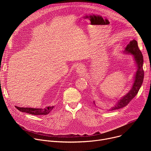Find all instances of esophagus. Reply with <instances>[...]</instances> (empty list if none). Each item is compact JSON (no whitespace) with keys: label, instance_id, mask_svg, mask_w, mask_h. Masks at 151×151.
Segmentation results:
<instances>
[{"label":"esophagus","instance_id":"obj_1","mask_svg":"<svg viewBox=\"0 0 151 151\" xmlns=\"http://www.w3.org/2000/svg\"><path fill=\"white\" fill-rule=\"evenodd\" d=\"M76 72L78 75L82 74L84 72V67L82 65H79L76 69Z\"/></svg>","mask_w":151,"mask_h":151}]
</instances>
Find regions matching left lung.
Returning <instances> with one entry per match:
<instances>
[{
    "instance_id": "left-lung-1",
    "label": "left lung",
    "mask_w": 151,
    "mask_h": 151,
    "mask_svg": "<svg viewBox=\"0 0 151 151\" xmlns=\"http://www.w3.org/2000/svg\"><path fill=\"white\" fill-rule=\"evenodd\" d=\"M124 52L133 55L137 66V71L134 75V81L131 90L128 91V93L126 95L121 98L116 102L115 105L112 107L109 111L119 109L126 106L138 93V91L140 88L143 81V57L142 52L138 47L137 42L134 39L130 41V42L129 43L125 48Z\"/></svg>"
}]
</instances>
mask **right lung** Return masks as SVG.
Listing matches in <instances>:
<instances>
[{
	"label": "right lung",
	"mask_w": 151,
	"mask_h": 151,
	"mask_svg": "<svg viewBox=\"0 0 151 151\" xmlns=\"http://www.w3.org/2000/svg\"><path fill=\"white\" fill-rule=\"evenodd\" d=\"M54 106L46 107L44 109L42 108H31V107H19L16 106V108L22 112H26L34 115H43L48 114L54 108Z\"/></svg>",
	"instance_id": "right-lung-1"
}]
</instances>
